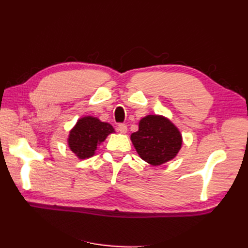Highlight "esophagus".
<instances>
[{"label": "esophagus", "instance_id": "esophagus-1", "mask_svg": "<svg viewBox=\"0 0 248 248\" xmlns=\"http://www.w3.org/2000/svg\"><path fill=\"white\" fill-rule=\"evenodd\" d=\"M117 130L119 131L120 133L125 134V133H127V131H128V127L125 124H118Z\"/></svg>", "mask_w": 248, "mask_h": 248}]
</instances>
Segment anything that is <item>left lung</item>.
I'll list each match as a JSON object with an SVG mask.
<instances>
[{
	"label": "left lung",
	"instance_id": "8db88e82",
	"mask_svg": "<svg viewBox=\"0 0 248 248\" xmlns=\"http://www.w3.org/2000/svg\"><path fill=\"white\" fill-rule=\"evenodd\" d=\"M131 140L140 159L159 166L177 156L182 147V135L171 121L162 115H147L139 124Z\"/></svg>",
	"mask_w": 248,
	"mask_h": 248
}]
</instances>
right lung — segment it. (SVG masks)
<instances>
[{
    "instance_id": "add662e5",
    "label": "right lung",
    "mask_w": 248,
    "mask_h": 248,
    "mask_svg": "<svg viewBox=\"0 0 248 248\" xmlns=\"http://www.w3.org/2000/svg\"><path fill=\"white\" fill-rule=\"evenodd\" d=\"M110 133H115V130L108 123H103L93 116H84L70 130L68 146L78 159L85 160L94 155L98 146Z\"/></svg>"
}]
</instances>
